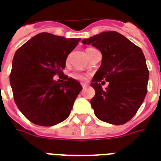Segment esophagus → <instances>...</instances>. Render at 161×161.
I'll use <instances>...</instances> for the list:
<instances>
[{"instance_id": "34e87169", "label": "esophagus", "mask_w": 161, "mask_h": 161, "mask_svg": "<svg viewBox=\"0 0 161 161\" xmlns=\"http://www.w3.org/2000/svg\"><path fill=\"white\" fill-rule=\"evenodd\" d=\"M81 85H82V87H83V89H85V88L88 87V84H81Z\"/></svg>"}]
</instances>
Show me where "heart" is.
I'll list each match as a JSON object with an SVG mask.
<instances>
[{"instance_id":"obj_1","label":"heart","mask_w":161,"mask_h":161,"mask_svg":"<svg viewBox=\"0 0 161 161\" xmlns=\"http://www.w3.org/2000/svg\"><path fill=\"white\" fill-rule=\"evenodd\" d=\"M88 49H90V48H88ZM88 49H87V50H88ZM71 77H73L74 79H77V80L79 81H84L86 80L87 78L86 74L81 73V72H73V73L71 74Z\"/></svg>"}]
</instances>
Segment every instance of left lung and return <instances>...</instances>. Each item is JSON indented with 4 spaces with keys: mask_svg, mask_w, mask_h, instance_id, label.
Here are the masks:
<instances>
[{
    "mask_svg": "<svg viewBox=\"0 0 161 161\" xmlns=\"http://www.w3.org/2000/svg\"><path fill=\"white\" fill-rule=\"evenodd\" d=\"M82 42L102 53V65L93 77L96 95L90 100L99 119L124 125L135 116L147 92L149 71L142 51L116 31L100 33ZM109 83L103 90L101 84Z\"/></svg>",
    "mask_w": 161,
    "mask_h": 161,
    "instance_id": "8db88e82",
    "label": "left lung"
}]
</instances>
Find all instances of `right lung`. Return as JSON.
Segmentation results:
<instances>
[{
	"label": "right lung",
	"instance_id": "right-lung-1",
	"mask_svg": "<svg viewBox=\"0 0 161 161\" xmlns=\"http://www.w3.org/2000/svg\"><path fill=\"white\" fill-rule=\"evenodd\" d=\"M80 40L42 32L16 51L10 73L11 87L18 108L33 124L52 126L70 115L83 87L64 74L63 70L68 54ZM56 75L62 83L53 80Z\"/></svg>",
	"mask_w": 161,
	"mask_h": 161
}]
</instances>
